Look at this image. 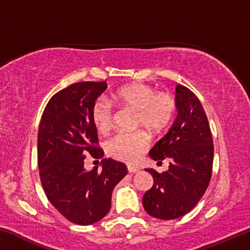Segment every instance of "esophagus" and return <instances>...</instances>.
Wrapping results in <instances>:
<instances>
[{"mask_svg": "<svg viewBox=\"0 0 250 250\" xmlns=\"http://www.w3.org/2000/svg\"><path fill=\"white\" fill-rule=\"evenodd\" d=\"M139 170H140V168H139L138 167H135V166H128V171H129V173H137V172H139Z\"/></svg>", "mask_w": 250, "mask_h": 250, "instance_id": "obj_1", "label": "esophagus"}]
</instances>
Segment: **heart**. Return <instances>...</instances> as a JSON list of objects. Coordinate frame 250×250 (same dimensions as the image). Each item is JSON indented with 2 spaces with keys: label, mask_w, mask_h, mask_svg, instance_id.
<instances>
[{
  "label": "heart",
  "mask_w": 250,
  "mask_h": 250,
  "mask_svg": "<svg viewBox=\"0 0 250 250\" xmlns=\"http://www.w3.org/2000/svg\"><path fill=\"white\" fill-rule=\"evenodd\" d=\"M112 100L121 107L135 111V126L143 128L151 135L166 130L174 118L176 101L167 92H156L153 87L134 83L117 89ZM92 122L100 133H107L112 128L115 111L107 100H98L92 107ZM149 146L145 132L120 133L108 142L107 151L113 158L129 163L138 161Z\"/></svg>",
  "instance_id": "1"
}]
</instances>
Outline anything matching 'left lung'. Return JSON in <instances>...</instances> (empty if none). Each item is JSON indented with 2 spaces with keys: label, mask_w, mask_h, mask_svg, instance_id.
<instances>
[{
  "label": "left lung",
  "mask_w": 250,
  "mask_h": 250,
  "mask_svg": "<svg viewBox=\"0 0 250 250\" xmlns=\"http://www.w3.org/2000/svg\"><path fill=\"white\" fill-rule=\"evenodd\" d=\"M177 117L149 155L168 170L153 176V186L143 195L142 204L152 217L170 221L184 216L196 206L209 184L213 171L214 145L204 108L188 88L176 86Z\"/></svg>",
  "instance_id": "obj_1"
}]
</instances>
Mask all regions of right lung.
I'll list each match as a JSON object with an SVG mask.
<instances>
[{
	"label": "right lung",
	"mask_w": 250,
	"mask_h": 250,
	"mask_svg": "<svg viewBox=\"0 0 250 250\" xmlns=\"http://www.w3.org/2000/svg\"><path fill=\"white\" fill-rule=\"evenodd\" d=\"M107 83H76L55 94L42 116L37 137L40 177L48 201L77 225H91L108 214L125 163L103 159L101 170L83 167L86 153L101 159L91 111ZM99 162V161H98Z\"/></svg>",
	"instance_id": "1"
}]
</instances>
